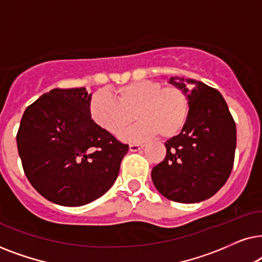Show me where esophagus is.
<instances>
[{"instance_id": "obj_1", "label": "esophagus", "mask_w": 262, "mask_h": 262, "mask_svg": "<svg viewBox=\"0 0 262 262\" xmlns=\"http://www.w3.org/2000/svg\"><path fill=\"white\" fill-rule=\"evenodd\" d=\"M145 146L144 143H138V144H131L130 145V151L135 152V151H138V150L143 149Z\"/></svg>"}]
</instances>
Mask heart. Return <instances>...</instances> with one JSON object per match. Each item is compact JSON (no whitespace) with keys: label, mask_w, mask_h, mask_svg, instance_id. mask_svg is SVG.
I'll use <instances>...</instances> for the list:
<instances>
[{"label":"heart","mask_w":262,"mask_h":262,"mask_svg":"<svg viewBox=\"0 0 262 262\" xmlns=\"http://www.w3.org/2000/svg\"><path fill=\"white\" fill-rule=\"evenodd\" d=\"M113 96L114 100L102 92L95 93L89 101V117L100 128L114 136L138 120L121 135L125 141L142 142L157 135L175 137L188 120L189 98L178 85L163 87L157 81L142 80L114 89Z\"/></svg>","instance_id":"obj_1"}]
</instances>
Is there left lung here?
<instances>
[{
    "label": "left lung",
    "mask_w": 262,
    "mask_h": 262,
    "mask_svg": "<svg viewBox=\"0 0 262 262\" xmlns=\"http://www.w3.org/2000/svg\"><path fill=\"white\" fill-rule=\"evenodd\" d=\"M170 83L187 93L189 116L184 130L164 143L167 155L152 168L161 194L178 203H199L223 187L235 160L236 124L217 89L200 81L171 77Z\"/></svg>",
    "instance_id": "obj_1"
}]
</instances>
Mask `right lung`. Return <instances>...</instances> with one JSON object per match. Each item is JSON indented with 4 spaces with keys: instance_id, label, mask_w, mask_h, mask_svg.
<instances>
[{
    "instance_id": "1",
    "label": "right lung",
    "mask_w": 262,
    "mask_h": 262,
    "mask_svg": "<svg viewBox=\"0 0 262 262\" xmlns=\"http://www.w3.org/2000/svg\"><path fill=\"white\" fill-rule=\"evenodd\" d=\"M91 95L84 87L45 93L25 111L16 134L28 181L63 206H82L105 194L128 150L91 119Z\"/></svg>"
}]
</instances>
